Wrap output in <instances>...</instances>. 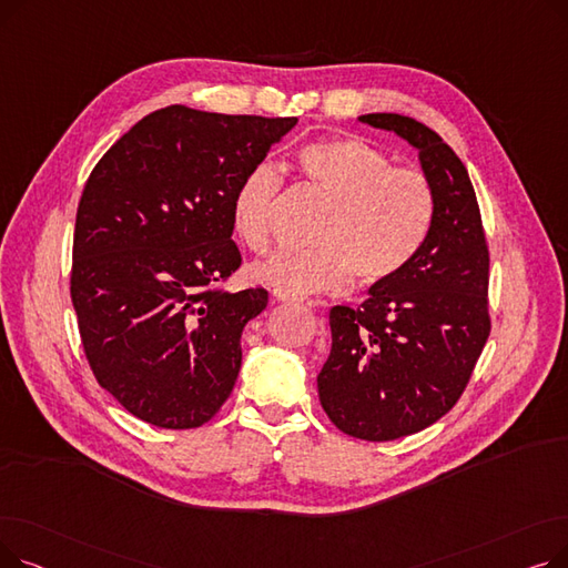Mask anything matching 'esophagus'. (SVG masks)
I'll use <instances>...</instances> for the list:
<instances>
[{
	"mask_svg": "<svg viewBox=\"0 0 568 568\" xmlns=\"http://www.w3.org/2000/svg\"><path fill=\"white\" fill-rule=\"evenodd\" d=\"M274 300H276V302H302L300 296L292 294V292H287V290H281V287H276V290H274Z\"/></svg>",
	"mask_w": 568,
	"mask_h": 568,
	"instance_id": "34e87169",
	"label": "esophagus"
}]
</instances>
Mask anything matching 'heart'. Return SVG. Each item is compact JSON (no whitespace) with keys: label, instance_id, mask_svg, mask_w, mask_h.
Returning a JSON list of instances; mask_svg holds the SVG:
<instances>
[{"label":"heart","instance_id":"b5f03b06","mask_svg":"<svg viewBox=\"0 0 568 568\" xmlns=\"http://www.w3.org/2000/svg\"><path fill=\"white\" fill-rule=\"evenodd\" d=\"M296 159L332 209L313 234L317 246L278 253L255 268L257 278L306 294L341 290L352 276L366 287L400 276L424 248L435 221L428 176L396 168L389 154L359 138L315 140L304 144ZM283 186L281 165L260 161L234 191V227L253 253L272 248Z\"/></svg>","mask_w":568,"mask_h":568}]
</instances>
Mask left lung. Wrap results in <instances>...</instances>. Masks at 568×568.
<instances>
[{
  "instance_id": "left-lung-1",
  "label": "left lung",
  "mask_w": 568,
  "mask_h": 568,
  "mask_svg": "<svg viewBox=\"0 0 568 568\" xmlns=\"http://www.w3.org/2000/svg\"><path fill=\"white\" fill-rule=\"evenodd\" d=\"M359 119L419 149L435 191L430 234L405 272L373 285L362 306L332 308V352L317 375L320 403L338 430L389 442L428 428L463 396L490 336V255L454 149L412 116Z\"/></svg>"
}]
</instances>
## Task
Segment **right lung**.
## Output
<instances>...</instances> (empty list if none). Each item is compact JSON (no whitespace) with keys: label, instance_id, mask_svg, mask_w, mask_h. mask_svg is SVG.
I'll list each match as a JSON object with an SVG mask.
<instances>
[{"label":"right lung","instance_id":"obj_1","mask_svg":"<svg viewBox=\"0 0 568 568\" xmlns=\"http://www.w3.org/2000/svg\"><path fill=\"white\" fill-rule=\"evenodd\" d=\"M296 116L168 105L119 138L89 174L73 232L71 302L89 368L138 419L206 424L242 368L262 287L227 292L242 264L232 200Z\"/></svg>","mask_w":568,"mask_h":568}]
</instances>
